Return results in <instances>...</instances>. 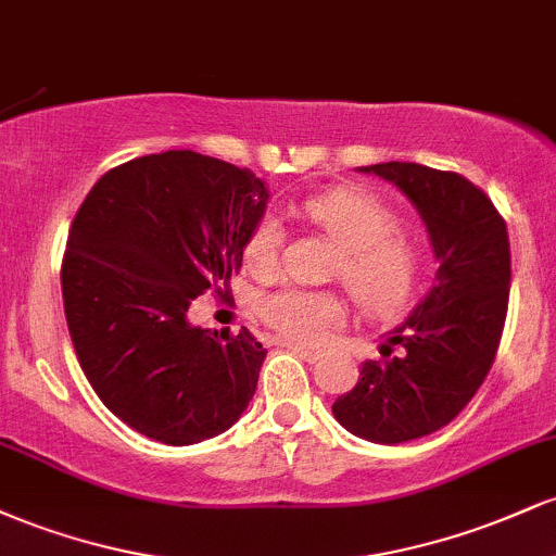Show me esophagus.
<instances>
[{
	"label": "esophagus",
	"mask_w": 556,
	"mask_h": 556,
	"mask_svg": "<svg viewBox=\"0 0 556 556\" xmlns=\"http://www.w3.org/2000/svg\"><path fill=\"white\" fill-rule=\"evenodd\" d=\"M282 344L287 350H292V353L300 355V358L308 361V363H316L318 358H321V350L318 348H305V344H300V342H282Z\"/></svg>",
	"instance_id": "1"
}]
</instances>
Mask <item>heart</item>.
<instances>
[{
    "instance_id": "heart-1",
    "label": "heart",
    "mask_w": 556,
    "mask_h": 556,
    "mask_svg": "<svg viewBox=\"0 0 556 556\" xmlns=\"http://www.w3.org/2000/svg\"><path fill=\"white\" fill-rule=\"evenodd\" d=\"M303 212L340 245L331 277L342 279L366 314L389 316L413 298L424 253L418 240L397 227L389 203L363 188H334L308 198ZM282 251V222L264 216L245 245L248 269L261 279L277 277ZM261 318L285 340L316 344L348 321V300L334 290L287 287L264 298Z\"/></svg>"
}]
</instances>
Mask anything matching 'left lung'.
<instances>
[{
	"label": "left lung",
	"instance_id": "obj_1",
	"mask_svg": "<svg viewBox=\"0 0 556 556\" xmlns=\"http://www.w3.org/2000/svg\"><path fill=\"white\" fill-rule=\"evenodd\" d=\"M358 172L397 185L439 261L431 290L381 344L387 361L363 363L358 384L331 405L355 437L402 444L455 420L486 379L507 318L509 238L489 195L457 172L413 162Z\"/></svg>",
	"mask_w": 556,
	"mask_h": 556
}]
</instances>
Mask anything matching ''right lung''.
<instances>
[{
    "label": "right lung",
    "instance_id": "1",
    "mask_svg": "<svg viewBox=\"0 0 556 556\" xmlns=\"http://www.w3.org/2000/svg\"><path fill=\"white\" fill-rule=\"evenodd\" d=\"M251 169L164 151L106 172L70 227L62 300L80 368L123 424L185 446L245 413L266 350L188 321L206 290L225 292L266 212Z\"/></svg>",
    "mask_w": 556,
    "mask_h": 556
}]
</instances>
